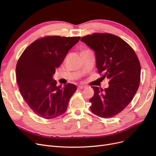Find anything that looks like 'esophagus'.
Segmentation results:
<instances>
[{"instance_id": "34e87169", "label": "esophagus", "mask_w": 156, "mask_h": 156, "mask_svg": "<svg viewBox=\"0 0 156 156\" xmlns=\"http://www.w3.org/2000/svg\"><path fill=\"white\" fill-rule=\"evenodd\" d=\"M77 88H78V89H83L84 88H86V87L83 86V85H79V86H78Z\"/></svg>"}]
</instances>
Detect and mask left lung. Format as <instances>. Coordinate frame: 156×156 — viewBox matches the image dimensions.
<instances>
[{"label": "left lung", "mask_w": 156, "mask_h": 156, "mask_svg": "<svg viewBox=\"0 0 156 156\" xmlns=\"http://www.w3.org/2000/svg\"><path fill=\"white\" fill-rule=\"evenodd\" d=\"M81 41L94 50L101 78L109 80L104 90L92 87L90 110L105 119L115 116L128 105L139 88L140 64L137 56L124 40L108 33H94L82 37Z\"/></svg>", "instance_id": "obj_1"}]
</instances>
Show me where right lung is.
Listing matches in <instances>:
<instances>
[{"label": "right lung", "mask_w": 156, "mask_h": 156, "mask_svg": "<svg viewBox=\"0 0 156 156\" xmlns=\"http://www.w3.org/2000/svg\"><path fill=\"white\" fill-rule=\"evenodd\" d=\"M81 37L50 36L41 37L27 47L16 65V80L27 105L45 119L66 112L76 86L68 83L56 86L53 79L56 68L62 63L69 50Z\"/></svg>", "instance_id": "add662e5"}]
</instances>
